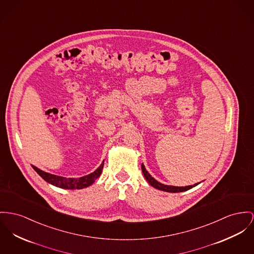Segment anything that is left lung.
<instances>
[{"instance_id": "left-lung-1", "label": "left lung", "mask_w": 254, "mask_h": 254, "mask_svg": "<svg viewBox=\"0 0 254 254\" xmlns=\"http://www.w3.org/2000/svg\"><path fill=\"white\" fill-rule=\"evenodd\" d=\"M141 169H142V172H143V175L145 177V179L148 181V183L151 185V186L158 189V190H164V191H169V192H181V191H185L188 190L190 189H191L192 187L196 186L198 185L199 183L197 184H194L193 186H187V187H175V186H168V185H164L160 182H158L157 180H155L153 178L152 176L147 172V170L144 168L143 164L141 165Z\"/></svg>"}]
</instances>
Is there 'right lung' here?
Segmentation results:
<instances>
[{
    "label": "right lung",
    "instance_id": "right-lung-1",
    "mask_svg": "<svg viewBox=\"0 0 254 254\" xmlns=\"http://www.w3.org/2000/svg\"><path fill=\"white\" fill-rule=\"evenodd\" d=\"M104 167V162L102 163L101 166L96 169L94 172L84 176L80 178H66V177H62L58 175H54L47 173L45 171H42L37 168L33 166L34 170L48 183H50L54 186L59 187L62 189H68V190H80L84 189L86 187L90 186L95 182V180L101 175L102 169Z\"/></svg>",
    "mask_w": 254,
    "mask_h": 254
}]
</instances>
